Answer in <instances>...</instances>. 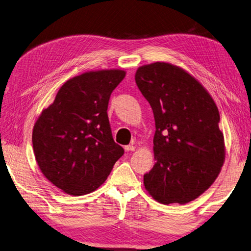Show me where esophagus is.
<instances>
[{
    "label": "esophagus",
    "instance_id": "obj_1",
    "mask_svg": "<svg viewBox=\"0 0 251 251\" xmlns=\"http://www.w3.org/2000/svg\"><path fill=\"white\" fill-rule=\"evenodd\" d=\"M125 150L126 151V152H133V151H135V146H133V145H126V146H125Z\"/></svg>",
    "mask_w": 251,
    "mask_h": 251
}]
</instances>
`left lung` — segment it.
<instances>
[{
  "instance_id": "1",
  "label": "left lung",
  "mask_w": 251,
  "mask_h": 251,
  "mask_svg": "<svg viewBox=\"0 0 251 251\" xmlns=\"http://www.w3.org/2000/svg\"><path fill=\"white\" fill-rule=\"evenodd\" d=\"M135 82L156 126L155 165L144 175V187L163 204H186L211 187L224 164L219 109L197 78L172 63L142 65Z\"/></svg>"
}]
</instances>
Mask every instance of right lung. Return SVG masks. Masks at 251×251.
I'll return each instance as SVG.
<instances>
[{"mask_svg": "<svg viewBox=\"0 0 251 251\" xmlns=\"http://www.w3.org/2000/svg\"><path fill=\"white\" fill-rule=\"evenodd\" d=\"M126 76L119 69L85 72L65 82L32 129L41 173L71 196L95 191L125 151L113 141L108 102Z\"/></svg>", "mask_w": 251, "mask_h": 251, "instance_id": "right-lung-1", "label": "right lung"}]
</instances>
